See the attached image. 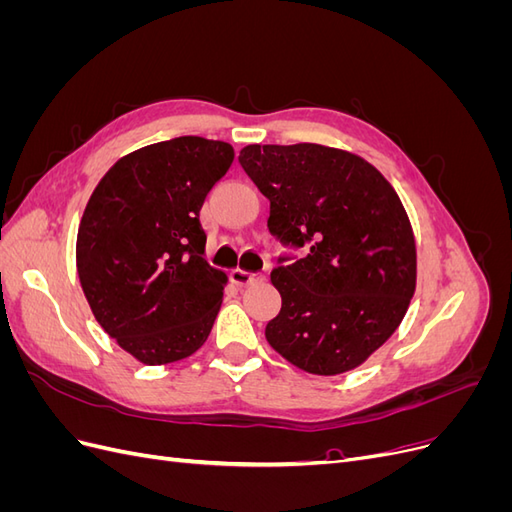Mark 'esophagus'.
Returning <instances> with one entry per match:
<instances>
[{
    "label": "esophagus",
    "instance_id": "esophagus-1",
    "mask_svg": "<svg viewBox=\"0 0 512 512\" xmlns=\"http://www.w3.org/2000/svg\"><path fill=\"white\" fill-rule=\"evenodd\" d=\"M258 280H262V277L256 275V273H250V271H243V269H232L230 271V282L237 284V286H250Z\"/></svg>",
    "mask_w": 512,
    "mask_h": 512
}]
</instances>
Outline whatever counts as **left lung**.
<instances>
[{"label": "left lung", "instance_id": "1", "mask_svg": "<svg viewBox=\"0 0 512 512\" xmlns=\"http://www.w3.org/2000/svg\"><path fill=\"white\" fill-rule=\"evenodd\" d=\"M239 164L269 198L271 235L307 250L271 271L282 309L267 342L307 374L363 365L416 288L414 232L393 185L361 156L316 143L247 145Z\"/></svg>", "mask_w": 512, "mask_h": 512}]
</instances>
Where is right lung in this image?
<instances>
[{"label":"right lung","instance_id":"add662e5","mask_svg":"<svg viewBox=\"0 0 512 512\" xmlns=\"http://www.w3.org/2000/svg\"><path fill=\"white\" fill-rule=\"evenodd\" d=\"M232 160L224 141L179 136L117 160L89 198L76 271L91 314L136 361L175 363L207 342L228 277L203 258L198 215Z\"/></svg>","mask_w":512,"mask_h":512}]
</instances>
